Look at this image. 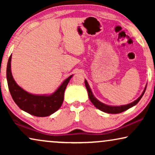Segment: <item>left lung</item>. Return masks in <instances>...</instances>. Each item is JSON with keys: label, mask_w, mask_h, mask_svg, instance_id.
<instances>
[{"label": "left lung", "mask_w": 155, "mask_h": 155, "mask_svg": "<svg viewBox=\"0 0 155 155\" xmlns=\"http://www.w3.org/2000/svg\"><path fill=\"white\" fill-rule=\"evenodd\" d=\"M84 84H85L86 89H87V90L89 98H90L91 102L94 104V107L97 108L98 109L100 110V111L105 112V113L114 114L121 113V112L126 111V110L130 109V108L134 107L135 105H136L138 103V101L140 100L142 97H143L144 93H145V90H146V87H147V86H145V89H144L143 93H142L140 96L138 98L136 99V100H135L134 101H133V102L128 104L121 105V106H110V105L105 104L101 102L100 101H99L98 99H97L96 97L94 96V94H93L92 90H91V88H90V85H89L87 80H84Z\"/></svg>", "instance_id": "1"}]
</instances>
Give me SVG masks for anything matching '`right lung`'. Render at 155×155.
<instances>
[{
    "label": "right lung",
    "instance_id": "1",
    "mask_svg": "<svg viewBox=\"0 0 155 155\" xmlns=\"http://www.w3.org/2000/svg\"><path fill=\"white\" fill-rule=\"evenodd\" d=\"M11 59L12 54L8 59L6 78L12 98L19 108L27 113L39 117L50 116L60 109L64 99L65 90L73 75L66 78L52 94H31L23 90L15 81L11 72Z\"/></svg>",
    "mask_w": 155,
    "mask_h": 155
}]
</instances>
